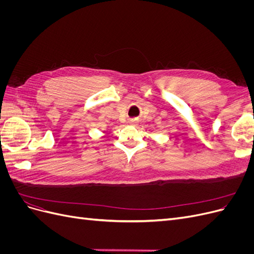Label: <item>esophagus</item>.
<instances>
[{"label":"esophagus","instance_id":"obj_1","mask_svg":"<svg viewBox=\"0 0 254 254\" xmlns=\"http://www.w3.org/2000/svg\"><path fill=\"white\" fill-rule=\"evenodd\" d=\"M129 124L130 125H136L137 124V121L135 119H131V120L129 121Z\"/></svg>","mask_w":254,"mask_h":254}]
</instances>
